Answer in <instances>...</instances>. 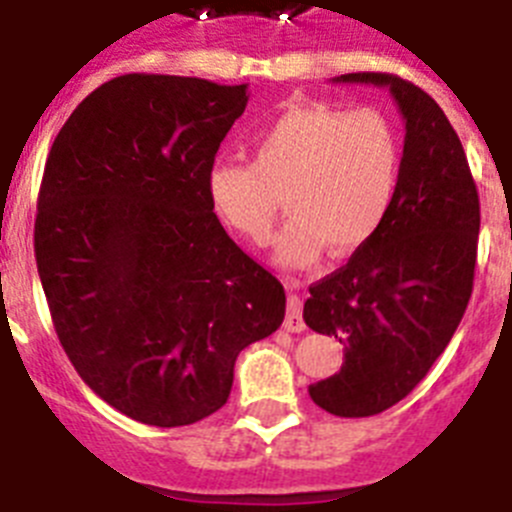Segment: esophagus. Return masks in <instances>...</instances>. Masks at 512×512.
Listing matches in <instances>:
<instances>
[{
	"label": "esophagus",
	"mask_w": 512,
	"mask_h": 512,
	"mask_svg": "<svg viewBox=\"0 0 512 512\" xmlns=\"http://www.w3.org/2000/svg\"><path fill=\"white\" fill-rule=\"evenodd\" d=\"M289 287H297L295 279H287ZM307 325H305V318H302V300L297 295H289L287 300V318H284V330H289V333H302Z\"/></svg>",
	"instance_id": "esophagus-1"
}]
</instances>
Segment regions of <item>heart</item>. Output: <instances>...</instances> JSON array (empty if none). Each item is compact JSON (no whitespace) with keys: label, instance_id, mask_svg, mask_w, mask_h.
Segmentation results:
<instances>
[{"label":"heart","instance_id":"1","mask_svg":"<svg viewBox=\"0 0 512 512\" xmlns=\"http://www.w3.org/2000/svg\"><path fill=\"white\" fill-rule=\"evenodd\" d=\"M397 179L400 140L382 112L297 102L261 130L251 164H212L207 194L217 215L253 246L269 241L284 197L292 217L274 243V259L305 269L323 248L348 256L372 241Z\"/></svg>","mask_w":512,"mask_h":512}]
</instances>
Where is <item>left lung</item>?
I'll use <instances>...</instances> for the list:
<instances>
[{"mask_svg":"<svg viewBox=\"0 0 512 512\" xmlns=\"http://www.w3.org/2000/svg\"><path fill=\"white\" fill-rule=\"evenodd\" d=\"M336 81L387 87L405 117L400 179L372 241L310 287L302 318L343 343L341 372L310 384L318 408L369 418L418 387L459 328L474 287L479 194L467 153L433 97L392 74Z\"/></svg>","mask_w":512,"mask_h":512,"instance_id":"8db88e82","label":"left lung"}]
</instances>
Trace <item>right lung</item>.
<instances>
[{"instance_id":"right-lung-1","label":"right lung","mask_w":512,"mask_h":512,"mask_svg":"<svg viewBox=\"0 0 512 512\" xmlns=\"http://www.w3.org/2000/svg\"><path fill=\"white\" fill-rule=\"evenodd\" d=\"M246 84L125 74L71 112L45 161L35 261L79 377L138 423L228 402L243 348L284 320V287L225 233L207 194Z\"/></svg>"}]
</instances>
